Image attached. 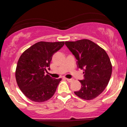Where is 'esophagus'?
I'll return each mask as SVG.
<instances>
[{"mask_svg": "<svg viewBox=\"0 0 127 127\" xmlns=\"http://www.w3.org/2000/svg\"><path fill=\"white\" fill-rule=\"evenodd\" d=\"M65 79H66L68 82H73V79H67V78H66Z\"/></svg>", "mask_w": 127, "mask_h": 127, "instance_id": "obj_1", "label": "esophagus"}]
</instances>
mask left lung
I'll return each mask as SVG.
<instances>
[{"instance_id": "1", "label": "left lung", "mask_w": 127, "mask_h": 127, "mask_svg": "<svg viewBox=\"0 0 127 127\" xmlns=\"http://www.w3.org/2000/svg\"><path fill=\"white\" fill-rule=\"evenodd\" d=\"M77 60V66L84 70L80 80L81 88L75 94L84 100L96 98L104 90L112 75V66L108 55L103 48L88 39L65 42Z\"/></svg>"}]
</instances>
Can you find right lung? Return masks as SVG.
Instances as JSON below:
<instances>
[{"label":"right lung","instance_id":"add662e5","mask_svg":"<svg viewBox=\"0 0 127 127\" xmlns=\"http://www.w3.org/2000/svg\"><path fill=\"white\" fill-rule=\"evenodd\" d=\"M64 45V42H39L22 54L15 71L17 83L27 98L43 102L53 96L62 79L45 75L52 55Z\"/></svg>","mask_w":127,"mask_h":127}]
</instances>
